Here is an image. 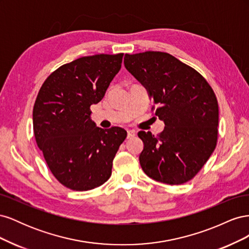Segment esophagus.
<instances>
[{
  "label": "esophagus",
  "instance_id": "obj_1",
  "mask_svg": "<svg viewBox=\"0 0 249 249\" xmlns=\"http://www.w3.org/2000/svg\"><path fill=\"white\" fill-rule=\"evenodd\" d=\"M135 135H136V132L134 130H129L127 131V139H131L133 137H135Z\"/></svg>",
  "mask_w": 249,
  "mask_h": 249
}]
</instances>
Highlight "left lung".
I'll return each mask as SVG.
<instances>
[{
	"instance_id": "obj_1",
	"label": "left lung",
	"mask_w": 249,
	"mask_h": 249,
	"mask_svg": "<svg viewBox=\"0 0 249 249\" xmlns=\"http://www.w3.org/2000/svg\"><path fill=\"white\" fill-rule=\"evenodd\" d=\"M124 66L153 97L152 111L165 127L157 136L140 131L141 168L157 182H189L217 144L218 102L208 81L193 67L164 52L125 54Z\"/></svg>"
}]
</instances>
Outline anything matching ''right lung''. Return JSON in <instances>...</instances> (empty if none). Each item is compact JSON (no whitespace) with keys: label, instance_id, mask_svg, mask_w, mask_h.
I'll use <instances>...</instances> for the list:
<instances>
[{"label":"right lung","instance_id":"obj_1","mask_svg":"<svg viewBox=\"0 0 249 249\" xmlns=\"http://www.w3.org/2000/svg\"><path fill=\"white\" fill-rule=\"evenodd\" d=\"M124 53L85 56L53 71L33 107L36 143L58 182L87 191L107 182L113 159L126 138L119 126L103 130L90 119V106L104 97L122 67Z\"/></svg>","mask_w":249,"mask_h":249}]
</instances>
